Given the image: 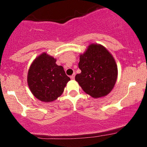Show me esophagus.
<instances>
[{
  "label": "esophagus",
  "mask_w": 147,
  "mask_h": 147,
  "mask_svg": "<svg viewBox=\"0 0 147 147\" xmlns=\"http://www.w3.org/2000/svg\"><path fill=\"white\" fill-rule=\"evenodd\" d=\"M75 73H74L72 75L70 76V79H75Z\"/></svg>",
  "instance_id": "obj_1"
}]
</instances>
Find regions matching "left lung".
Masks as SVG:
<instances>
[{"mask_svg":"<svg viewBox=\"0 0 147 147\" xmlns=\"http://www.w3.org/2000/svg\"><path fill=\"white\" fill-rule=\"evenodd\" d=\"M80 74L75 76L86 93L94 98L104 97L113 88L117 77V67L110 52L102 45L91 44L80 55Z\"/></svg>","mask_w":147,"mask_h":147,"instance_id":"1","label":"left lung"}]
</instances>
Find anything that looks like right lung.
I'll return each instance as SVG.
<instances>
[{
	"mask_svg": "<svg viewBox=\"0 0 147 147\" xmlns=\"http://www.w3.org/2000/svg\"><path fill=\"white\" fill-rule=\"evenodd\" d=\"M70 80L56 59L43 53L34 61L29 69L28 84L32 94L41 102L55 100L63 93Z\"/></svg>",
	"mask_w": 147,
	"mask_h": 147,
	"instance_id": "right-lung-1",
	"label": "right lung"
}]
</instances>
